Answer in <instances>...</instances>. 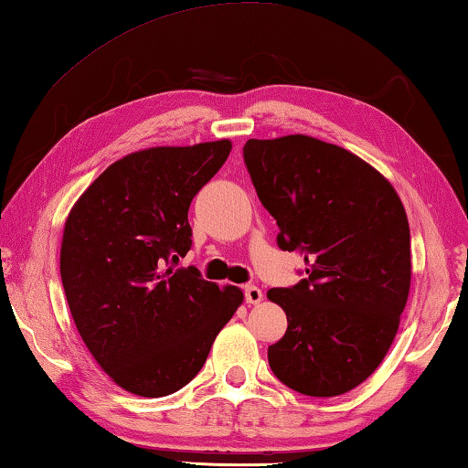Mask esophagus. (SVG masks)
Returning a JSON list of instances; mask_svg holds the SVG:
<instances>
[{
  "label": "esophagus",
  "mask_w": 468,
  "mask_h": 468,
  "mask_svg": "<svg viewBox=\"0 0 468 468\" xmlns=\"http://www.w3.org/2000/svg\"><path fill=\"white\" fill-rule=\"evenodd\" d=\"M243 292H245V301H248V303H251V305H256V303H260V301H262V291H260L258 287H253V284H248V287L243 289Z\"/></svg>",
  "instance_id": "1"
}]
</instances>
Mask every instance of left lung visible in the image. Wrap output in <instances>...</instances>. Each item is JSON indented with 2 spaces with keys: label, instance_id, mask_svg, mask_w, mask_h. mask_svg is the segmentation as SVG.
<instances>
[{
  "label": "left lung",
  "instance_id": "left-lung-1",
  "mask_svg": "<svg viewBox=\"0 0 468 468\" xmlns=\"http://www.w3.org/2000/svg\"><path fill=\"white\" fill-rule=\"evenodd\" d=\"M243 161L279 248L307 264L305 279L268 291L289 322L268 346L272 374L305 396L353 390L386 357L409 299L405 206L363 158L303 133L248 140Z\"/></svg>",
  "mask_w": 468,
  "mask_h": 468
}]
</instances>
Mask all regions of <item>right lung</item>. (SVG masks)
<instances>
[{"instance_id": "right-lung-1", "label": "right lung", "mask_w": 468, "mask_h": 468, "mask_svg": "<svg viewBox=\"0 0 468 468\" xmlns=\"http://www.w3.org/2000/svg\"><path fill=\"white\" fill-rule=\"evenodd\" d=\"M231 142L156 146L120 158L78 197L63 227L59 272L78 332L102 371L132 394L177 392L243 303L197 268L187 210Z\"/></svg>"}]
</instances>
